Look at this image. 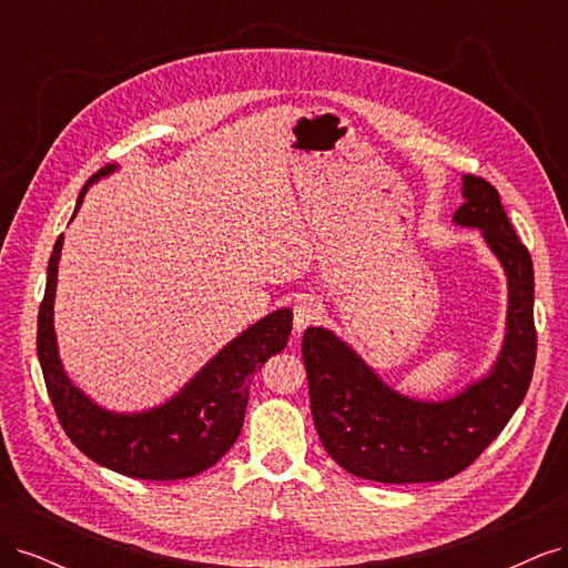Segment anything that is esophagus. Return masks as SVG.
Segmentation results:
<instances>
[{
  "label": "esophagus",
  "instance_id": "34e87169",
  "mask_svg": "<svg viewBox=\"0 0 568 568\" xmlns=\"http://www.w3.org/2000/svg\"><path fill=\"white\" fill-rule=\"evenodd\" d=\"M322 303L315 296H301L294 305V329L303 332L307 324H313L322 317Z\"/></svg>",
  "mask_w": 568,
  "mask_h": 568
}]
</instances>
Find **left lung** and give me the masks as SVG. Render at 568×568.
<instances>
[{
    "label": "left lung",
    "mask_w": 568,
    "mask_h": 568,
    "mask_svg": "<svg viewBox=\"0 0 568 568\" xmlns=\"http://www.w3.org/2000/svg\"><path fill=\"white\" fill-rule=\"evenodd\" d=\"M462 196L464 203L453 220L484 232L509 286L505 346L484 379L448 400H412L386 386L334 332L311 326L303 334V363L320 440L338 467L353 476L379 484L453 478L500 436L528 390L538 348L530 253L490 182L464 175Z\"/></svg>",
    "instance_id": "8db88e82"
}]
</instances>
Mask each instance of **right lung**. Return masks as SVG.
Wrapping results in <instances>:
<instances>
[{"label":"right lung","instance_id":"obj_1","mask_svg":"<svg viewBox=\"0 0 568 568\" xmlns=\"http://www.w3.org/2000/svg\"><path fill=\"white\" fill-rule=\"evenodd\" d=\"M118 165L101 168L84 184L75 211L88 186L111 175ZM63 234L57 239L47 267V288L38 315V357L47 393L54 405L65 436L80 453L101 467L144 480H178L205 471L225 455L244 426L251 374L267 357L284 351L291 320L288 307L255 322L244 334L230 341L175 398L168 403L118 415L92 403L68 379L57 348L54 296Z\"/></svg>","mask_w":568,"mask_h":568}]
</instances>
